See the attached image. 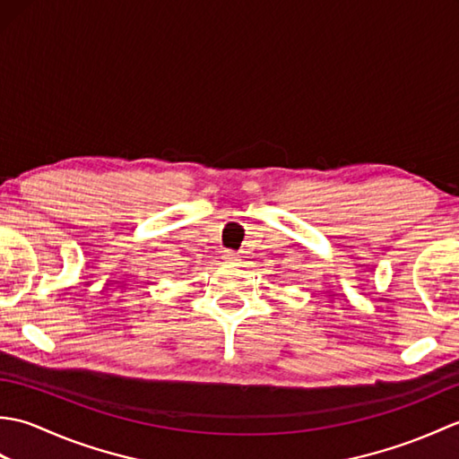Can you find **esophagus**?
<instances>
[{"instance_id":"34e87169","label":"esophagus","mask_w":459,"mask_h":459,"mask_svg":"<svg viewBox=\"0 0 459 459\" xmlns=\"http://www.w3.org/2000/svg\"><path fill=\"white\" fill-rule=\"evenodd\" d=\"M222 260H227V262H235V260H237V252H232V250H224V252H222Z\"/></svg>"}]
</instances>
